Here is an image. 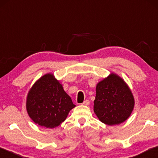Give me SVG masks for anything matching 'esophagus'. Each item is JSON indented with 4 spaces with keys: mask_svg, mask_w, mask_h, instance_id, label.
<instances>
[{
    "mask_svg": "<svg viewBox=\"0 0 158 158\" xmlns=\"http://www.w3.org/2000/svg\"><path fill=\"white\" fill-rule=\"evenodd\" d=\"M90 104V102H89V100H85L84 102L82 103V105H85V106H87V105H89Z\"/></svg>",
    "mask_w": 158,
    "mask_h": 158,
    "instance_id": "obj_1",
    "label": "esophagus"
}]
</instances>
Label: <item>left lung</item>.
<instances>
[{
  "label": "left lung",
  "mask_w": 158,
  "mask_h": 158,
  "mask_svg": "<svg viewBox=\"0 0 158 158\" xmlns=\"http://www.w3.org/2000/svg\"><path fill=\"white\" fill-rule=\"evenodd\" d=\"M135 105L132 92L125 81L111 74L96 86L94 112L101 122L109 125L124 122Z\"/></svg>",
  "instance_id": "obj_1"
}]
</instances>
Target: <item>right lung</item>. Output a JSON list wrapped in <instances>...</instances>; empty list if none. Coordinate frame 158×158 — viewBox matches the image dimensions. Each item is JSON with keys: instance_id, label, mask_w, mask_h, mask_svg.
<instances>
[{"instance_id": "obj_1", "label": "right lung", "mask_w": 158, "mask_h": 158, "mask_svg": "<svg viewBox=\"0 0 158 158\" xmlns=\"http://www.w3.org/2000/svg\"><path fill=\"white\" fill-rule=\"evenodd\" d=\"M75 107L71 98L52 74H45L29 91L26 109L31 118L42 127L53 128L66 119Z\"/></svg>"}]
</instances>
